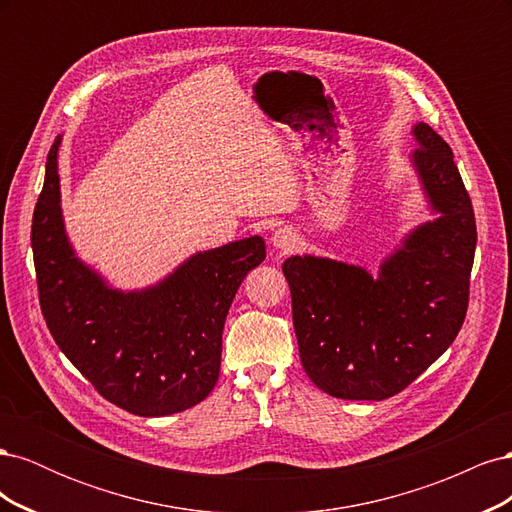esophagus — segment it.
I'll use <instances>...</instances> for the list:
<instances>
[{"mask_svg":"<svg viewBox=\"0 0 512 512\" xmlns=\"http://www.w3.org/2000/svg\"><path fill=\"white\" fill-rule=\"evenodd\" d=\"M297 243H299V239H297V235H294V232L290 230V228H277L273 235H271V245H273V250H277V252H282V254H288V252H292L294 247H297Z\"/></svg>","mask_w":512,"mask_h":512,"instance_id":"obj_1","label":"esophagus"}]
</instances>
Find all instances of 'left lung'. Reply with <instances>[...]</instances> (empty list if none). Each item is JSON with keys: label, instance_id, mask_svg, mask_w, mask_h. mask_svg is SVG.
<instances>
[{"label": "left lung", "instance_id": "left-lung-1", "mask_svg": "<svg viewBox=\"0 0 512 512\" xmlns=\"http://www.w3.org/2000/svg\"><path fill=\"white\" fill-rule=\"evenodd\" d=\"M410 166L436 218L380 262L290 256L284 275L305 374L339 399L382 401L404 391L455 342L468 309L476 250L472 200L453 151L427 123L412 128Z\"/></svg>", "mask_w": 512, "mask_h": 512}]
</instances>
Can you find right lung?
<instances>
[{"label": "right lung", "mask_w": 512, "mask_h": 512, "mask_svg": "<svg viewBox=\"0 0 512 512\" xmlns=\"http://www.w3.org/2000/svg\"><path fill=\"white\" fill-rule=\"evenodd\" d=\"M61 136L32 222L40 307L70 363L111 404L168 416L200 404L220 376L222 331L245 275L265 260L254 235L196 252L158 284L121 290L76 256L59 188Z\"/></svg>", "instance_id": "add662e5"}]
</instances>
